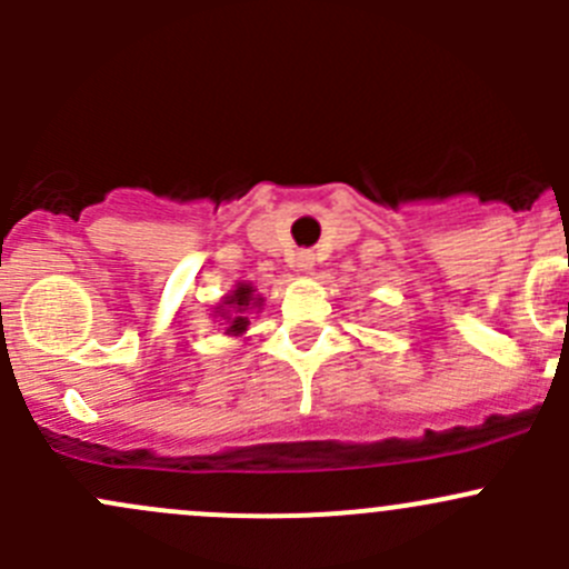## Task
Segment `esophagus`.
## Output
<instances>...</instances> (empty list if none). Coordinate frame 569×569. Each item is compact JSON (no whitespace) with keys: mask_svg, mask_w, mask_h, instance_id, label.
<instances>
[{"mask_svg":"<svg viewBox=\"0 0 569 569\" xmlns=\"http://www.w3.org/2000/svg\"><path fill=\"white\" fill-rule=\"evenodd\" d=\"M295 263H297V269H302V272H311L313 263H317V256H313L311 250H300L297 252Z\"/></svg>","mask_w":569,"mask_h":569,"instance_id":"1","label":"esophagus"}]
</instances>
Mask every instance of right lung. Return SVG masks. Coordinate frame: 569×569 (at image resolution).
Instances as JSON below:
<instances>
[{"label": "right lung", "mask_w": 569, "mask_h": 569, "mask_svg": "<svg viewBox=\"0 0 569 569\" xmlns=\"http://www.w3.org/2000/svg\"><path fill=\"white\" fill-rule=\"evenodd\" d=\"M261 297H252V286L239 283L237 289L231 291V297H226V306L220 308L222 317L228 321V330L231 336H239V332L248 330V308L256 306Z\"/></svg>", "instance_id": "right-lung-1"}]
</instances>
